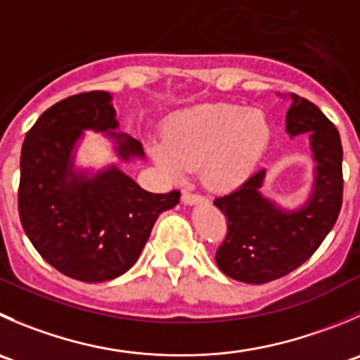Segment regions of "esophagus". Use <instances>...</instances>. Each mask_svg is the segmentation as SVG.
Wrapping results in <instances>:
<instances>
[{
	"mask_svg": "<svg viewBox=\"0 0 360 360\" xmlns=\"http://www.w3.org/2000/svg\"><path fill=\"white\" fill-rule=\"evenodd\" d=\"M181 200H183V204H186V205H193V204H200V202H205L207 198L202 197V195L191 193V191H183V195H181Z\"/></svg>",
	"mask_w": 360,
	"mask_h": 360,
	"instance_id": "obj_1",
	"label": "esophagus"
}]
</instances>
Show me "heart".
<instances>
[{"label":"heart","mask_w":360,"mask_h":360,"mask_svg":"<svg viewBox=\"0 0 360 360\" xmlns=\"http://www.w3.org/2000/svg\"><path fill=\"white\" fill-rule=\"evenodd\" d=\"M269 141L271 124L260 109L212 103L174 116L151 155L169 176L183 177L200 165L205 186L229 191L253 172Z\"/></svg>","instance_id":"b5f03b06"}]
</instances>
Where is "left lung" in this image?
<instances>
[{
    "label": "left lung",
    "mask_w": 360,
    "mask_h": 360,
    "mask_svg": "<svg viewBox=\"0 0 360 360\" xmlns=\"http://www.w3.org/2000/svg\"><path fill=\"white\" fill-rule=\"evenodd\" d=\"M287 131L308 134L315 160V181L308 200L283 209L260 193L265 169L248 177L237 190L214 200L226 216V237L216 251L221 273L243 283L278 280L304 264L336 223L343 202V148L336 127L322 110L290 95Z\"/></svg>",
    "instance_id": "1"
}]
</instances>
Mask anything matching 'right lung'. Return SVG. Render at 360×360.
Wrapping results in <instances>:
<instances>
[{
  "label": "right lung",
  "instance_id": "right-lung-1",
  "mask_svg": "<svg viewBox=\"0 0 360 360\" xmlns=\"http://www.w3.org/2000/svg\"><path fill=\"white\" fill-rule=\"evenodd\" d=\"M120 127L112 96L89 91L45 110L20 151L19 216L26 236L59 273L86 283L121 276L137 262L153 225L181 193H149L109 165L75 170V146L84 130L107 131L123 162L144 158L142 144Z\"/></svg>",
  "mask_w": 360,
  "mask_h": 360
}]
</instances>
